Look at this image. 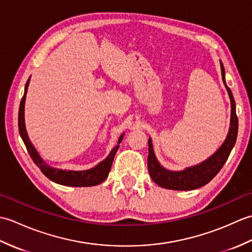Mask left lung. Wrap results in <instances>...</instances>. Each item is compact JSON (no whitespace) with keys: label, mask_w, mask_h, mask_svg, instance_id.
Segmentation results:
<instances>
[{"label":"left lung","mask_w":252,"mask_h":252,"mask_svg":"<svg viewBox=\"0 0 252 252\" xmlns=\"http://www.w3.org/2000/svg\"><path fill=\"white\" fill-rule=\"evenodd\" d=\"M223 83L231 99V123L225 141L210 157L198 164L187 167L180 171L168 170L162 167L155 155L152 138H148V159L147 165L152 180L159 186L173 190H191L208 184L222 169L235 145L238 132V119L236 116V104L232 91L225 82V70L220 61Z\"/></svg>","instance_id":"8db88e82"}]
</instances>
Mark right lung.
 I'll use <instances>...</instances> for the list:
<instances>
[{
  "label": "right lung",
  "instance_id": "1",
  "mask_svg": "<svg viewBox=\"0 0 252 252\" xmlns=\"http://www.w3.org/2000/svg\"><path fill=\"white\" fill-rule=\"evenodd\" d=\"M29 83H30V78L26 83L25 93L20 101L19 112H18V127H19L20 136L23 138L27 151H28L30 157L32 158V160H33L34 163L40 168L42 173H43L47 179L55 182V183L65 185V186H72V187L87 186L88 187V186L98 185L101 183V182H104L109 174L115 155L118 151V148H119V144L121 143L125 133H122L120 135L119 140H118V145L111 149V152L109 153L108 156H107L103 161H100L93 168L88 169V170H82V171H74V170H63V169H58V168L52 167V165H49L44 161V159L40 156V154L37 153L35 147L33 146V144L31 143L30 138L28 136V133H27V130H26L25 103H26V95H27V91H28Z\"/></svg>",
  "mask_w": 252,
  "mask_h": 252
}]
</instances>
